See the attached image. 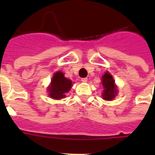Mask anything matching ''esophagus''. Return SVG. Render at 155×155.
<instances>
[{
  "label": "esophagus",
  "instance_id": "34e87169",
  "mask_svg": "<svg viewBox=\"0 0 155 155\" xmlns=\"http://www.w3.org/2000/svg\"><path fill=\"white\" fill-rule=\"evenodd\" d=\"M81 81H82L83 83H87V78H82V79H81Z\"/></svg>",
  "mask_w": 155,
  "mask_h": 155
}]
</instances>
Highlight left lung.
Instances as JSON below:
<instances>
[{"instance_id":"8db88e82","label":"left lung","mask_w":155,"mask_h":155,"mask_svg":"<svg viewBox=\"0 0 155 155\" xmlns=\"http://www.w3.org/2000/svg\"><path fill=\"white\" fill-rule=\"evenodd\" d=\"M102 86H103V92L102 97L105 101H113L117 94V89L115 84V81L110 73L106 71L102 76Z\"/></svg>"}]
</instances>
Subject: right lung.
<instances>
[{"instance_id":"1","label":"right lung","mask_w":155,"mask_h":155,"mask_svg":"<svg viewBox=\"0 0 155 155\" xmlns=\"http://www.w3.org/2000/svg\"><path fill=\"white\" fill-rule=\"evenodd\" d=\"M71 87L72 81L67 79L62 71H57L54 74L47 91L52 99L60 100L65 98V94L70 91Z\"/></svg>"}]
</instances>
